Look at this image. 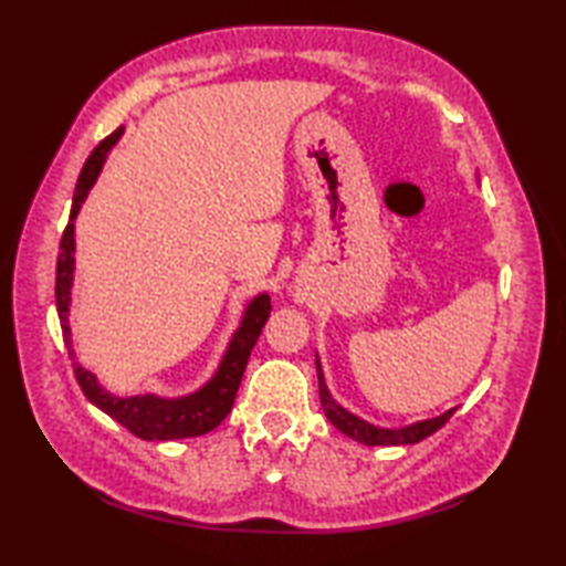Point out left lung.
<instances>
[{
	"label": "left lung",
	"instance_id": "obj_1",
	"mask_svg": "<svg viewBox=\"0 0 566 566\" xmlns=\"http://www.w3.org/2000/svg\"><path fill=\"white\" fill-rule=\"evenodd\" d=\"M316 369H318V394H321V406L323 411H326L331 423L338 428L340 432H345L347 438H353L357 442H365V444H413L426 440L432 432L440 430L444 423H448L450 416L454 413V408L450 411H444L438 418H430V420H418L413 426H406V428H379V426H371L367 420H363L359 416L345 411V408L333 399L328 387H326V379H323V369L321 363L316 357Z\"/></svg>",
	"mask_w": 566,
	"mask_h": 566
}]
</instances>
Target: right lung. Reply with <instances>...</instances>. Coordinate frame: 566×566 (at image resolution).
Returning <instances> with one entry per match:
<instances>
[{"label":"right lung","mask_w":566,"mask_h":566,"mask_svg":"<svg viewBox=\"0 0 566 566\" xmlns=\"http://www.w3.org/2000/svg\"><path fill=\"white\" fill-rule=\"evenodd\" d=\"M124 128H116L112 136H106L92 155L84 163L75 197H72V209H70V221L65 226L63 240H60V255H57V268H55V304H57V316L60 326H63V338L67 345V353L72 357V367H75V379L80 389L84 391L87 399L102 408L106 416L118 420L124 428L134 432L140 440H179V438H197L203 432L213 430L221 426V420L231 413L235 394L240 387V379H243V371L248 365V357L255 347L262 326L270 318V296L260 294L248 304L243 321H240V328L233 333L231 343H228V350L223 353V359L216 375L203 384V387L189 396H179V399H160L155 394H143V396H114L106 391L97 377L80 367L75 363V350H72V331H70V304H72V276H75V219L82 207V201L87 199L92 185L97 182L102 172V165L106 163V155L116 146V140L122 138Z\"/></svg>","instance_id":"add662e5"}]
</instances>
